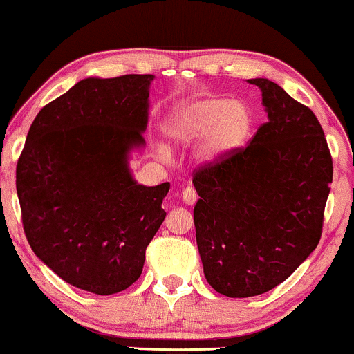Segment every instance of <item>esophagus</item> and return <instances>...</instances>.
I'll use <instances>...</instances> for the list:
<instances>
[{
    "label": "esophagus",
    "instance_id": "1",
    "mask_svg": "<svg viewBox=\"0 0 354 354\" xmlns=\"http://www.w3.org/2000/svg\"><path fill=\"white\" fill-rule=\"evenodd\" d=\"M181 198H183V203H185V205L191 206V205H194V203H196L198 194H196V191H194L193 186H186V188L183 189V196Z\"/></svg>",
    "mask_w": 354,
    "mask_h": 354
}]
</instances>
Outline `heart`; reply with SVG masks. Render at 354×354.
<instances>
[{
    "mask_svg": "<svg viewBox=\"0 0 354 354\" xmlns=\"http://www.w3.org/2000/svg\"><path fill=\"white\" fill-rule=\"evenodd\" d=\"M251 126L253 118L246 104L208 95L176 104L165 121L163 133L178 146L196 141L194 158L209 166L233 156L246 143Z\"/></svg>",
    "mask_w": 354,
    "mask_h": 354,
    "instance_id": "heart-1",
    "label": "heart"
}]
</instances>
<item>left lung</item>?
<instances>
[{"instance_id":"1","label":"left lung","mask_w":354,"mask_h":354,"mask_svg":"<svg viewBox=\"0 0 354 354\" xmlns=\"http://www.w3.org/2000/svg\"><path fill=\"white\" fill-rule=\"evenodd\" d=\"M268 121L250 145L194 173L196 243L206 281L230 298L273 290L318 246L333 160L318 118L266 78Z\"/></svg>"}]
</instances>
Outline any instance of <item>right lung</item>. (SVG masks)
<instances>
[{"label": "right lung", "instance_id": "obj_1", "mask_svg": "<svg viewBox=\"0 0 354 354\" xmlns=\"http://www.w3.org/2000/svg\"><path fill=\"white\" fill-rule=\"evenodd\" d=\"M153 75L86 78L31 123L16 193L31 250L61 279L115 295L141 276L169 183L138 185L129 151L145 145Z\"/></svg>", "mask_w": 354, "mask_h": 354}]
</instances>
